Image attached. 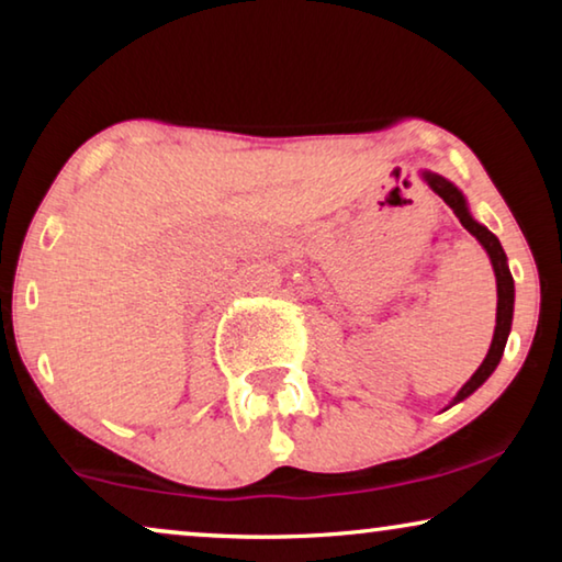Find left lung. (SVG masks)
Listing matches in <instances>:
<instances>
[{"label": "left lung", "mask_w": 562, "mask_h": 562, "mask_svg": "<svg viewBox=\"0 0 562 562\" xmlns=\"http://www.w3.org/2000/svg\"><path fill=\"white\" fill-rule=\"evenodd\" d=\"M425 179L429 187L437 196L442 199L445 204L450 206L452 212H456V217L460 220V225H463L468 233L475 235V240H479L483 248H486L491 263H494V273H496V291H498V306H496V333H494V340H491V350L486 360H483L479 371L471 375V381L465 383L463 389L458 391V396L452 398V404L463 402L465 396H471L475 389L481 386L483 381L488 379L491 373H494V368L498 366V360L504 356V348H506V337H509V329H512V314H514V279L509 273V266H506V252L502 248V243H498V237L486 229L483 225H479L471 214H468V206H465V199L460 191L452 187L450 181H445L442 176L437 173H425ZM450 404V406H452Z\"/></svg>", "instance_id": "8db88e82"}]
</instances>
